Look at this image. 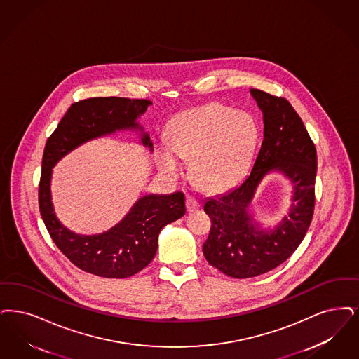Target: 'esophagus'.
Returning a JSON list of instances; mask_svg holds the SVG:
<instances>
[{"mask_svg": "<svg viewBox=\"0 0 359 359\" xmlns=\"http://www.w3.org/2000/svg\"><path fill=\"white\" fill-rule=\"evenodd\" d=\"M186 208L188 212H194L195 210H198V208H199V203L195 201L194 198L188 196L186 199Z\"/></svg>", "mask_w": 359, "mask_h": 359, "instance_id": "1", "label": "esophagus"}]
</instances>
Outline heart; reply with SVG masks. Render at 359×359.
<instances>
[{
	"label": "heart",
	"instance_id": "b5f03b06",
	"mask_svg": "<svg viewBox=\"0 0 359 359\" xmlns=\"http://www.w3.org/2000/svg\"><path fill=\"white\" fill-rule=\"evenodd\" d=\"M258 137L251 116L223 104H207L173 120L171 144L161 147L158 164L164 172L176 177L184 171L182 158H194L196 183L205 191H223L242 180Z\"/></svg>",
	"mask_w": 359,
	"mask_h": 359
}]
</instances>
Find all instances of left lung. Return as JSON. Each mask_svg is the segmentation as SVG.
Wrapping results in <instances>:
<instances>
[{
	"instance_id": "left-lung-1",
	"label": "left lung",
	"mask_w": 359,
	"mask_h": 359,
	"mask_svg": "<svg viewBox=\"0 0 359 359\" xmlns=\"http://www.w3.org/2000/svg\"><path fill=\"white\" fill-rule=\"evenodd\" d=\"M250 92L264 123L254 167L241 186L204 203L212 226L203 254L211 266L236 279L269 273L290 258L310 227L316 205V149L301 117L285 97L254 88ZM271 170L287 175L294 195L289 214L273 231H266L248 214V205Z\"/></svg>"
}]
</instances>
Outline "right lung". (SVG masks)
I'll use <instances>...</instances> for the list:
<instances>
[{"label": "right lung", "instance_id": "obj_1", "mask_svg": "<svg viewBox=\"0 0 359 359\" xmlns=\"http://www.w3.org/2000/svg\"><path fill=\"white\" fill-rule=\"evenodd\" d=\"M152 101L126 97H92L73 102L48 137L39 184L43 223L58 250L86 273L102 278H128L142 271L156 254L158 232L186 214L184 194L147 195L135 203L118 224L99 235H79L58 222L50 201L52 168L80 144L120 129L140 128L136 118ZM143 144L152 151L149 135Z\"/></svg>", "mask_w": 359, "mask_h": 359}]
</instances>
